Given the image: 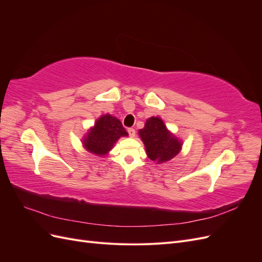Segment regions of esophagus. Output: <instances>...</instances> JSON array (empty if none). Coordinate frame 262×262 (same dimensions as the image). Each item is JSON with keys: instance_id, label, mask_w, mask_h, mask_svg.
<instances>
[{"instance_id": "34e87169", "label": "esophagus", "mask_w": 262, "mask_h": 262, "mask_svg": "<svg viewBox=\"0 0 262 262\" xmlns=\"http://www.w3.org/2000/svg\"><path fill=\"white\" fill-rule=\"evenodd\" d=\"M128 133H129V136H130L131 138L136 137V130L132 129V128H129V129H128Z\"/></svg>"}]
</instances>
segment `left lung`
Returning a JSON list of instances; mask_svg holds the SVG:
<instances>
[{
  "mask_svg": "<svg viewBox=\"0 0 262 262\" xmlns=\"http://www.w3.org/2000/svg\"><path fill=\"white\" fill-rule=\"evenodd\" d=\"M139 136L144 143L146 155L150 161L162 164L177 156L182 147V141L167 129L160 117L148 118Z\"/></svg>",
  "mask_w": 262,
  "mask_h": 262,
  "instance_id": "obj_1",
  "label": "left lung"
}]
</instances>
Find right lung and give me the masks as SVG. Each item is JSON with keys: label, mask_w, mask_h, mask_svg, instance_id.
<instances>
[{"label": "right lung", "mask_w": 262, "mask_h": 262, "mask_svg": "<svg viewBox=\"0 0 262 262\" xmlns=\"http://www.w3.org/2000/svg\"><path fill=\"white\" fill-rule=\"evenodd\" d=\"M122 137H128V132L122 126L121 121L116 117L106 114L100 116L87 131L82 140V144L90 153L104 157L109 154L116 142Z\"/></svg>", "instance_id": "right-lung-1"}]
</instances>
